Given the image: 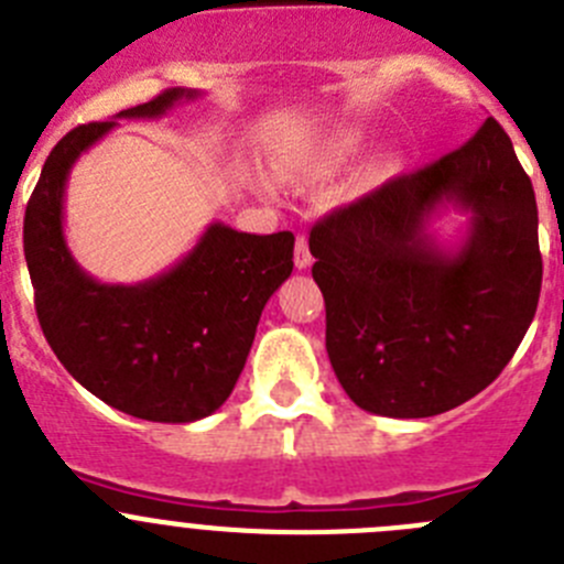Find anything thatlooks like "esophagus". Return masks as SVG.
<instances>
[{
  "label": "esophagus",
  "mask_w": 564,
  "mask_h": 564,
  "mask_svg": "<svg viewBox=\"0 0 564 564\" xmlns=\"http://www.w3.org/2000/svg\"><path fill=\"white\" fill-rule=\"evenodd\" d=\"M312 252H308V241L306 236H297V241H294V267L297 270H308L312 267Z\"/></svg>",
  "instance_id": "1"
}]
</instances>
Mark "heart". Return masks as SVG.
I'll return each mask as SVG.
<instances>
[{
    "instance_id": "heart-1",
    "label": "heart",
    "mask_w": 564,
    "mask_h": 564,
    "mask_svg": "<svg viewBox=\"0 0 564 564\" xmlns=\"http://www.w3.org/2000/svg\"><path fill=\"white\" fill-rule=\"evenodd\" d=\"M359 150V139L354 133H334L325 139H314L306 150L294 152V155L283 158L278 166V175L289 183L306 181L308 175L317 172H328Z\"/></svg>"
}]
</instances>
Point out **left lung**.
Returning a JSON list of instances; mask_svg holds the SVG:
<instances>
[{
	"label": "left lung",
	"instance_id": "obj_1",
	"mask_svg": "<svg viewBox=\"0 0 564 564\" xmlns=\"http://www.w3.org/2000/svg\"><path fill=\"white\" fill-rule=\"evenodd\" d=\"M471 214L459 248L427 234L436 209ZM325 350L347 398L383 417H434L501 376L543 283L536 199L501 124L398 175L308 236Z\"/></svg>",
	"mask_w": 564,
	"mask_h": 564
}]
</instances>
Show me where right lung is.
<instances>
[{"mask_svg":"<svg viewBox=\"0 0 564 564\" xmlns=\"http://www.w3.org/2000/svg\"><path fill=\"white\" fill-rule=\"evenodd\" d=\"M192 88H170L116 119H158ZM80 124L63 135L24 210V258L46 341L108 406L152 423H194L234 392L267 300L292 275L294 236L205 228L188 256L150 281L99 283L63 236V194L77 158L116 128Z\"/></svg>","mask_w":564,"mask_h":564,"instance_id":"add662e5","label":"right lung"}]
</instances>
